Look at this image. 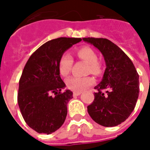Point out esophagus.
<instances>
[{"label": "esophagus", "instance_id": "esophagus-1", "mask_svg": "<svg viewBox=\"0 0 150 150\" xmlns=\"http://www.w3.org/2000/svg\"><path fill=\"white\" fill-rule=\"evenodd\" d=\"M79 95H81V92H80V91H75V92L73 93V96H79Z\"/></svg>", "mask_w": 150, "mask_h": 150}]
</instances>
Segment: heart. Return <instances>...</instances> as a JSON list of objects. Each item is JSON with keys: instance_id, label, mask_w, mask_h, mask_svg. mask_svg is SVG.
<instances>
[{"instance_id": "heart-1", "label": "heart", "mask_w": 150, "mask_h": 150, "mask_svg": "<svg viewBox=\"0 0 150 150\" xmlns=\"http://www.w3.org/2000/svg\"><path fill=\"white\" fill-rule=\"evenodd\" d=\"M77 54L79 59H83L89 63V67H88L89 71L96 75L100 74L102 71L100 63L97 61V55L91 48L88 46L82 47L77 50ZM72 64H73L72 56L69 53H64L61 56L59 62V70L60 74L62 76H67L71 71ZM93 83H94V79L90 76H86V77L73 76L67 79L66 84L67 88L71 91H82L88 88L89 86L93 84Z\"/></svg>"}]
</instances>
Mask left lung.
<instances>
[{
	"mask_svg": "<svg viewBox=\"0 0 150 150\" xmlns=\"http://www.w3.org/2000/svg\"><path fill=\"white\" fill-rule=\"evenodd\" d=\"M104 56L106 69L101 82L95 87L94 101L88 106L95 122L113 127L124 122L134 110L139 96V75L126 54L106 38H83Z\"/></svg>",
	"mask_w": 150,
	"mask_h": 150,
	"instance_id": "left-lung-1",
	"label": "left lung"
}]
</instances>
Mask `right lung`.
<instances>
[{
    "label": "right lung",
    "mask_w": 150,
    "mask_h": 150,
    "mask_svg": "<svg viewBox=\"0 0 150 150\" xmlns=\"http://www.w3.org/2000/svg\"><path fill=\"white\" fill-rule=\"evenodd\" d=\"M78 38H59L44 43L28 59L19 80L18 103L25 121L38 133L50 134L62 125L73 92L66 90L59 62Z\"/></svg>",
    "instance_id": "right-lung-1"
}]
</instances>
